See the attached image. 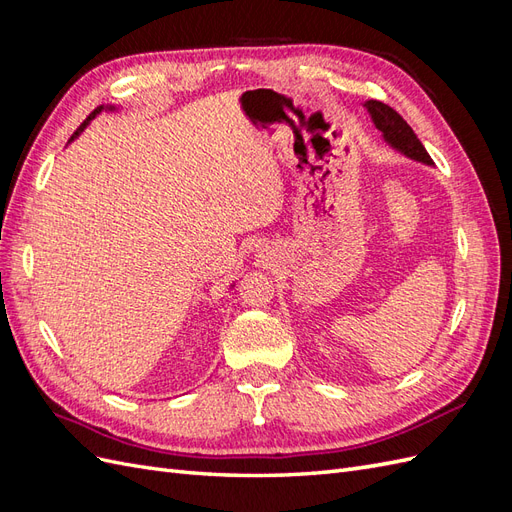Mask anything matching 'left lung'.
Here are the masks:
<instances>
[{
	"label": "left lung",
	"mask_w": 512,
	"mask_h": 512,
	"mask_svg": "<svg viewBox=\"0 0 512 512\" xmlns=\"http://www.w3.org/2000/svg\"><path fill=\"white\" fill-rule=\"evenodd\" d=\"M365 108L369 111L374 126L382 132L384 141L389 143L393 149L401 151L404 156H408L416 162H423V164H429V166L433 164L427 149L423 147L421 141H418V136L408 126L406 119L401 117L397 111H393L389 104H384L380 100H367Z\"/></svg>",
	"instance_id": "8db88e82"
}]
</instances>
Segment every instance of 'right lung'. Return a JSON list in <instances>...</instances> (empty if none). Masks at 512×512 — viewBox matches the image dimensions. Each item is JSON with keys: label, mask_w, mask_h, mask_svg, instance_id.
Listing matches in <instances>:
<instances>
[{"label": "right lung", "mask_w": 512, "mask_h": 512, "mask_svg": "<svg viewBox=\"0 0 512 512\" xmlns=\"http://www.w3.org/2000/svg\"><path fill=\"white\" fill-rule=\"evenodd\" d=\"M104 108H106V111H115V106H98V108H96V111H94V113H91V115H89V117H87V119H85V121L81 123V128H79V130H76V132L72 134V138H70V141H74V138H76V136H79V134H81V132L85 130V126H87V123H89L91 119H94L96 115H100V113L104 111Z\"/></svg>", "instance_id": "add662e5"}]
</instances>
